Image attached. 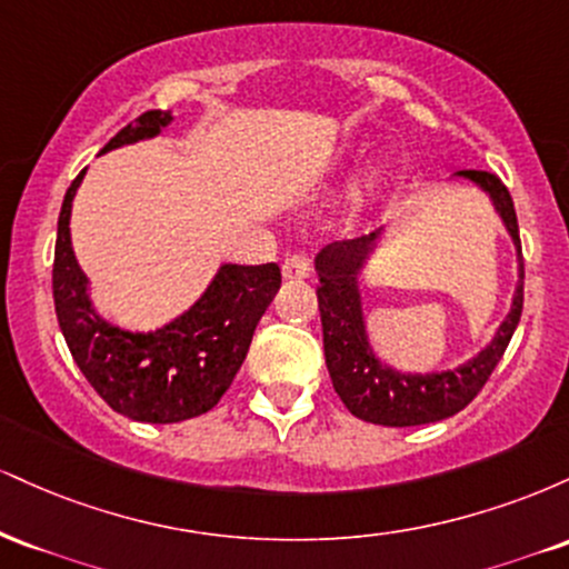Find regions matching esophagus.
I'll use <instances>...</instances> for the list:
<instances>
[{"instance_id":"esophagus-1","label":"esophagus","mask_w":569,"mask_h":569,"mask_svg":"<svg viewBox=\"0 0 569 569\" xmlns=\"http://www.w3.org/2000/svg\"><path fill=\"white\" fill-rule=\"evenodd\" d=\"M310 276V259L305 253H293L283 262V278L286 280H305Z\"/></svg>"}]
</instances>
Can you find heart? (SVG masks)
Wrapping results in <instances>:
<instances>
[{
	"mask_svg": "<svg viewBox=\"0 0 569 569\" xmlns=\"http://www.w3.org/2000/svg\"><path fill=\"white\" fill-rule=\"evenodd\" d=\"M380 187H382L380 173H371V176H367V179L356 181L348 194L352 211H367L371 202L377 200V194H380Z\"/></svg>",
	"mask_w": 569,
	"mask_h": 569,
	"instance_id": "1",
	"label": "heart"
}]
</instances>
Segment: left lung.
<instances>
[{"mask_svg":"<svg viewBox=\"0 0 569 569\" xmlns=\"http://www.w3.org/2000/svg\"><path fill=\"white\" fill-rule=\"evenodd\" d=\"M460 179L473 181L492 200L495 211L506 224L519 257V283H516L511 310L473 358L447 371H401L382 361L371 348L363 316L361 272L369 264L371 253L380 246L385 230L356 240H339L321 248L316 257L318 272V310L323 326V352L335 390L342 403L361 420L388 428L428 426L447 420L473 401L485 388L502 352L511 342L525 305V262H521L519 224H516L513 200L495 173L487 171H457Z\"/></svg>","mask_w":569,"mask_h":569,"instance_id":"8db88e82","label":"left lung"}]
</instances>
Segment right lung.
Returning <instances> with one entry per match:
<instances>
[{
    "label": "right lung",
    "instance_id": "1",
    "mask_svg": "<svg viewBox=\"0 0 569 569\" xmlns=\"http://www.w3.org/2000/svg\"><path fill=\"white\" fill-rule=\"evenodd\" d=\"M171 112H143L103 152L160 136ZM84 171L71 181L58 217L53 299L71 358L114 411L139 422H181L206 415L243 367L259 318L280 289V267L221 264L200 299L154 331H128L98 316L90 280L71 248V202Z\"/></svg>",
    "mask_w": 569,
    "mask_h": 569
}]
</instances>
